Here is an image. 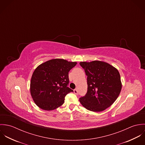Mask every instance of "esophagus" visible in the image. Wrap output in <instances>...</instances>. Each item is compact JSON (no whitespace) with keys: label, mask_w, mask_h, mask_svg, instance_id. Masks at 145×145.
<instances>
[{"label":"esophagus","mask_w":145,"mask_h":145,"mask_svg":"<svg viewBox=\"0 0 145 145\" xmlns=\"http://www.w3.org/2000/svg\"><path fill=\"white\" fill-rule=\"evenodd\" d=\"M74 93L75 94H78V89H75L74 90Z\"/></svg>","instance_id":"esophagus-1"}]
</instances>
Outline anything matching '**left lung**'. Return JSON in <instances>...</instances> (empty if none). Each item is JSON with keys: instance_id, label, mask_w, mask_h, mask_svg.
<instances>
[{"instance_id": "8db88e82", "label": "left lung", "mask_w": 145, "mask_h": 145, "mask_svg": "<svg viewBox=\"0 0 145 145\" xmlns=\"http://www.w3.org/2000/svg\"><path fill=\"white\" fill-rule=\"evenodd\" d=\"M87 77L88 91L79 98L86 109L99 112L109 107L118 97L122 83L118 70L101 61L80 62Z\"/></svg>"}]
</instances>
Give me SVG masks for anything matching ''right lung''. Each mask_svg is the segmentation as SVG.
<instances>
[{
	"label": "right lung",
	"instance_id": "1",
	"mask_svg": "<svg viewBox=\"0 0 145 145\" xmlns=\"http://www.w3.org/2000/svg\"><path fill=\"white\" fill-rule=\"evenodd\" d=\"M76 64V62L55 59L37 67L31 78L30 92L39 108L52 110L62 105L65 96L73 92L67 87L69 72Z\"/></svg>",
	"mask_w": 145,
	"mask_h": 145
}]
</instances>
